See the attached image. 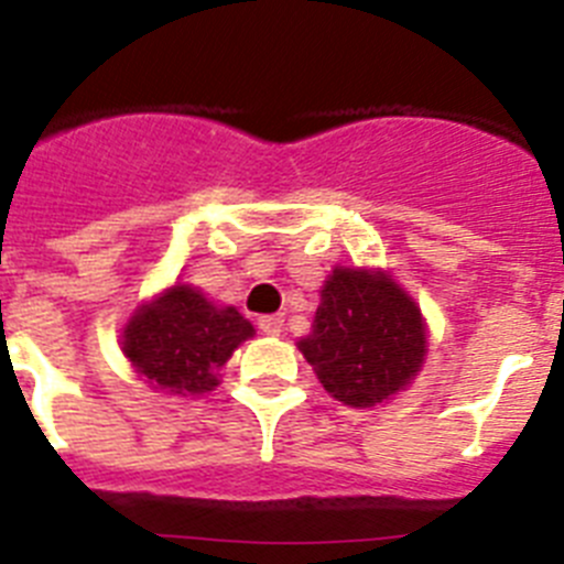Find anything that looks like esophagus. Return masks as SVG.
Instances as JSON below:
<instances>
[{"label":"esophagus","instance_id":"1","mask_svg":"<svg viewBox=\"0 0 564 564\" xmlns=\"http://www.w3.org/2000/svg\"><path fill=\"white\" fill-rule=\"evenodd\" d=\"M259 330L265 333V336H279V333L285 330V318H282V316H262V318H259Z\"/></svg>","mask_w":564,"mask_h":564}]
</instances>
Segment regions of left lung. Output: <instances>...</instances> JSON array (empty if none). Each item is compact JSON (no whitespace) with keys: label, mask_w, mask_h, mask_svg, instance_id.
<instances>
[{"label":"left lung","mask_w":564,"mask_h":564,"mask_svg":"<svg viewBox=\"0 0 564 564\" xmlns=\"http://www.w3.org/2000/svg\"><path fill=\"white\" fill-rule=\"evenodd\" d=\"M299 350L336 401L376 406L398 395L423 367L426 325L390 273L336 268Z\"/></svg>","instance_id":"8db88e82"}]
</instances>
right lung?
<instances>
[{
  "label": "right lung",
  "mask_w": 564,
  "mask_h": 564,
  "mask_svg": "<svg viewBox=\"0 0 564 564\" xmlns=\"http://www.w3.org/2000/svg\"><path fill=\"white\" fill-rule=\"evenodd\" d=\"M253 325L237 307H217L197 288L172 285L141 305L123 327L121 350L152 390L203 395Z\"/></svg>",
  "instance_id": "obj_1"
}]
</instances>
